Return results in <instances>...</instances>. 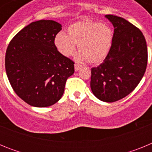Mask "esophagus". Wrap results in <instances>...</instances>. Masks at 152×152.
I'll return each mask as SVG.
<instances>
[{"label": "esophagus", "mask_w": 152, "mask_h": 152, "mask_svg": "<svg viewBox=\"0 0 152 152\" xmlns=\"http://www.w3.org/2000/svg\"><path fill=\"white\" fill-rule=\"evenodd\" d=\"M80 68V64H75V72H77L79 69Z\"/></svg>", "instance_id": "1"}]
</instances>
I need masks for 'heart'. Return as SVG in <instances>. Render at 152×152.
Listing matches in <instances>:
<instances>
[{"mask_svg":"<svg viewBox=\"0 0 152 152\" xmlns=\"http://www.w3.org/2000/svg\"><path fill=\"white\" fill-rule=\"evenodd\" d=\"M68 36L58 33L55 38L56 49L64 56L73 55L78 44L80 52L75 57L76 60L98 64L110 52L114 33L107 24L91 20L79 21L68 26Z\"/></svg>","mask_w":152,"mask_h":152,"instance_id":"heart-1","label":"heart"}]
</instances>
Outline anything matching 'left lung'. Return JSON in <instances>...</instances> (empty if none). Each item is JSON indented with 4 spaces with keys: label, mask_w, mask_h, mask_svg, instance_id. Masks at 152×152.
<instances>
[{
    "label": "left lung",
    "mask_w": 152,
    "mask_h": 152,
    "mask_svg": "<svg viewBox=\"0 0 152 152\" xmlns=\"http://www.w3.org/2000/svg\"><path fill=\"white\" fill-rule=\"evenodd\" d=\"M114 27L110 52L99 66L91 68V88L96 98L112 103L129 95L145 72L148 49L144 36L120 17L106 15Z\"/></svg>",
    "instance_id": "1"
}]
</instances>
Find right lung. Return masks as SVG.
<instances>
[{
    "label": "right lung",
    "mask_w": 152,
    "mask_h": 152,
    "mask_svg": "<svg viewBox=\"0 0 152 152\" xmlns=\"http://www.w3.org/2000/svg\"><path fill=\"white\" fill-rule=\"evenodd\" d=\"M61 29V24L54 20L36 21L21 29L8 45V80L14 92L30 106L47 107L57 103L67 79L75 72V63L55 45Z\"/></svg>",
    "instance_id": "1"
}]
</instances>
